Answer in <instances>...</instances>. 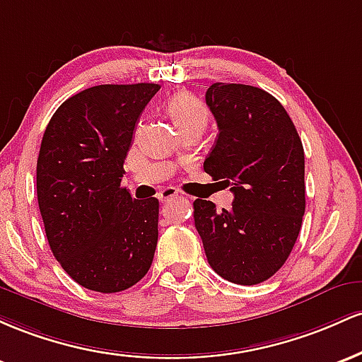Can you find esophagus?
Here are the masks:
<instances>
[{"label": "esophagus", "mask_w": 362, "mask_h": 362, "mask_svg": "<svg viewBox=\"0 0 362 362\" xmlns=\"http://www.w3.org/2000/svg\"><path fill=\"white\" fill-rule=\"evenodd\" d=\"M177 194H180V192H177L176 188H173V186H169V188H164L159 193V200L160 202H168V200H170V198L177 197Z\"/></svg>", "instance_id": "1"}]
</instances>
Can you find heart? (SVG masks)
Segmentation results:
<instances>
[{
  "label": "heart",
  "instance_id": "1",
  "mask_svg": "<svg viewBox=\"0 0 362 362\" xmlns=\"http://www.w3.org/2000/svg\"><path fill=\"white\" fill-rule=\"evenodd\" d=\"M165 111L177 129L186 128H203L209 121V111L198 97L189 92H180L170 97L165 104Z\"/></svg>",
  "mask_w": 362,
  "mask_h": 362
}]
</instances>
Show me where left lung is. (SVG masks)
<instances>
[{
  "mask_svg": "<svg viewBox=\"0 0 362 362\" xmlns=\"http://www.w3.org/2000/svg\"><path fill=\"white\" fill-rule=\"evenodd\" d=\"M205 100L218 135L203 169L230 186L234 202L229 210H217L215 203L197 198L194 227L221 277L255 286L279 272L301 230V138L284 105L258 87L214 83Z\"/></svg>",
  "mask_w": 362,
  "mask_h": 362,
  "instance_id": "8db88e82",
  "label": "left lung"
}]
</instances>
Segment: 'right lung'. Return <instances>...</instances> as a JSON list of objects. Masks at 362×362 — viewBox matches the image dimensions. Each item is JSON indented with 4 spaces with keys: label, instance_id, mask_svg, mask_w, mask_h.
<instances>
[{
    "label": "right lung",
    "instance_id": "right-lung-1",
    "mask_svg": "<svg viewBox=\"0 0 362 362\" xmlns=\"http://www.w3.org/2000/svg\"><path fill=\"white\" fill-rule=\"evenodd\" d=\"M157 83L97 85L56 109L37 159V202L52 255L85 289L119 292L152 265L159 200L121 186L135 124Z\"/></svg>",
    "mask_w": 362,
    "mask_h": 362
}]
</instances>
